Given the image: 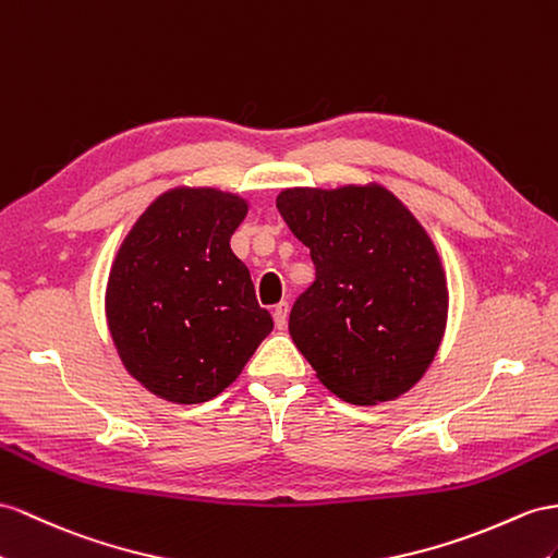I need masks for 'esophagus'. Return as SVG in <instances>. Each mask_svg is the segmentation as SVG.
<instances>
[{
	"mask_svg": "<svg viewBox=\"0 0 558 558\" xmlns=\"http://www.w3.org/2000/svg\"><path fill=\"white\" fill-rule=\"evenodd\" d=\"M288 316H290V306L284 304V302H280L274 308V323H276L278 330H284V327H288Z\"/></svg>",
	"mask_w": 558,
	"mask_h": 558,
	"instance_id": "esophagus-1",
	"label": "esophagus"
}]
</instances>
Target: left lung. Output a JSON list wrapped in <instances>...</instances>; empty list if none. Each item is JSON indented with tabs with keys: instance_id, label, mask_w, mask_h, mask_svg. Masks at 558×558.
I'll return each instance as SVG.
<instances>
[{
	"instance_id": "left-lung-1",
	"label": "left lung",
	"mask_w": 558,
	"mask_h": 558,
	"mask_svg": "<svg viewBox=\"0 0 558 558\" xmlns=\"http://www.w3.org/2000/svg\"><path fill=\"white\" fill-rule=\"evenodd\" d=\"M276 205L316 266L290 313L294 347L341 401L377 405L408 393L448 325V278L432 235L377 181L284 189Z\"/></svg>"
}]
</instances>
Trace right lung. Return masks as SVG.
<instances>
[{
	"label": "right lung",
	"instance_id": "right-lung-1",
	"mask_svg": "<svg viewBox=\"0 0 558 558\" xmlns=\"http://www.w3.org/2000/svg\"><path fill=\"white\" fill-rule=\"evenodd\" d=\"M250 199L177 185L141 214L112 259L106 320L120 361L143 389L195 405L231 387L274 318L256 304L231 235Z\"/></svg>",
	"mask_w": 558,
	"mask_h": 558
}]
</instances>
